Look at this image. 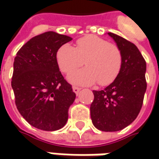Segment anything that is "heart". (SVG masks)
Instances as JSON below:
<instances>
[{
  "instance_id": "obj_1",
  "label": "heart",
  "mask_w": 159,
  "mask_h": 159,
  "mask_svg": "<svg viewBox=\"0 0 159 159\" xmlns=\"http://www.w3.org/2000/svg\"><path fill=\"white\" fill-rule=\"evenodd\" d=\"M110 61L115 65V64H117V56H115V54H112L111 56V57H110Z\"/></svg>"
}]
</instances>
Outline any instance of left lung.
Returning <instances> with one entry per match:
<instances>
[{
    "instance_id": "obj_1",
    "label": "left lung",
    "mask_w": 159,
    "mask_h": 159,
    "mask_svg": "<svg viewBox=\"0 0 159 159\" xmlns=\"http://www.w3.org/2000/svg\"><path fill=\"white\" fill-rule=\"evenodd\" d=\"M71 40L46 32L28 40L16 53L11 79L16 106L36 128L56 131L67 122L76 95L59 70L57 53Z\"/></svg>"
}]
</instances>
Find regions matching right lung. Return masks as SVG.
I'll use <instances>...</instances> for the list:
<instances>
[{
    "instance_id": "add662e5",
    "label": "right lung",
    "mask_w": 159,
    "mask_h": 159,
    "mask_svg": "<svg viewBox=\"0 0 159 159\" xmlns=\"http://www.w3.org/2000/svg\"><path fill=\"white\" fill-rule=\"evenodd\" d=\"M109 35L120 51L121 67L111 85L93 92L90 115L97 129L115 132L130 125L141 111L147 88L146 62L134 44L116 34Z\"/></svg>"
}]
</instances>
